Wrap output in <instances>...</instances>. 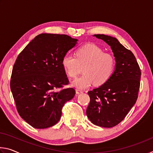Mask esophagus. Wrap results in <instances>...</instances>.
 Segmentation results:
<instances>
[{"instance_id": "34e87169", "label": "esophagus", "mask_w": 153, "mask_h": 153, "mask_svg": "<svg viewBox=\"0 0 153 153\" xmlns=\"http://www.w3.org/2000/svg\"><path fill=\"white\" fill-rule=\"evenodd\" d=\"M76 94H81V93H83V91L82 90H79V89H76Z\"/></svg>"}]
</instances>
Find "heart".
<instances>
[{
  "label": "heart",
  "mask_w": 153,
  "mask_h": 153,
  "mask_svg": "<svg viewBox=\"0 0 153 153\" xmlns=\"http://www.w3.org/2000/svg\"><path fill=\"white\" fill-rule=\"evenodd\" d=\"M61 65L67 76L75 77L78 74L80 66L84 65V75L72 82L74 86L85 89L94 84L100 86L107 82L113 73L115 60L108 53H104L100 46L89 43L78 48L76 56L69 53L63 55Z\"/></svg>",
  "instance_id": "obj_1"
}]
</instances>
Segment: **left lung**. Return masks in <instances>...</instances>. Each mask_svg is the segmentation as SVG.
<instances>
[{
	"label": "left lung",
	"mask_w": 153,
	"mask_h": 153,
	"mask_svg": "<svg viewBox=\"0 0 153 153\" xmlns=\"http://www.w3.org/2000/svg\"><path fill=\"white\" fill-rule=\"evenodd\" d=\"M111 46L116 61L115 69L108 81L88 92L90 100L86 115L96 126L113 128L123 121L138 98L141 71L132 52L117 38L95 34Z\"/></svg>",
	"instance_id": "1"
}]
</instances>
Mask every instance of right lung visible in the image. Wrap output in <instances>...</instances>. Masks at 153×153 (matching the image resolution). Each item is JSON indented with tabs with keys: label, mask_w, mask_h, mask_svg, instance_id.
I'll return each mask as SVG.
<instances>
[{
	"label": "right lung",
	"mask_w": 153,
	"mask_h": 153,
	"mask_svg": "<svg viewBox=\"0 0 153 153\" xmlns=\"http://www.w3.org/2000/svg\"><path fill=\"white\" fill-rule=\"evenodd\" d=\"M77 41L65 34L41 33L18 55L10 86L18 113L33 128L57 123L65 103L74 97V88H63L69 82L61 60Z\"/></svg>",
	"instance_id": "right-lung-1"
}]
</instances>
